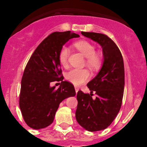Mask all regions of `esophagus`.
I'll return each instance as SVG.
<instances>
[{
	"label": "esophagus",
	"mask_w": 147,
	"mask_h": 147,
	"mask_svg": "<svg viewBox=\"0 0 147 147\" xmlns=\"http://www.w3.org/2000/svg\"><path fill=\"white\" fill-rule=\"evenodd\" d=\"M75 90H76V93H77V92L79 91V88H78L77 87H75Z\"/></svg>",
	"instance_id": "1"
}]
</instances>
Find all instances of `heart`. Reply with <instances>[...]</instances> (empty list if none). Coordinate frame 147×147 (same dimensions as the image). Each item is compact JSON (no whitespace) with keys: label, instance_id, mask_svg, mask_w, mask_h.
<instances>
[{"label":"heart","instance_id":"obj_1","mask_svg":"<svg viewBox=\"0 0 147 147\" xmlns=\"http://www.w3.org/2000/svg\"><path fill=\"white\" fill-rule=\"evenodd\" d=\"M74 46L87 58L86 65L91 71H97L101 67L102 59L98 54L96 53V48L91 42L87 40H80L74 43ZM70 50L66 46L61 49L59 54V61L62 66H67L69 57ZM90 74L86 69L74 68L66 74V79L74 85L79 86L87 81Z\"/></svg>","mask_w":147,"mask_h":147}]
</instances>
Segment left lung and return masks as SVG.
<instances>
[{
	"instance_id": "1",
	"label": "left lung",
	"mask_w": 147,
	"mask_h": 147,
	"mask_svg": "<svg viewBox=\"0 0 147 147\" xmlns=\"http://www.w3.org/2000/svg\"><path fill=\"white\" fill-rule=\"evenodd\" d=\"M81 33L98 42L103 52V64L99 72L87 85L91 93L79 90L76 95V121L86 130L95 132L109 127L120 110L124 89V60L117 45L107 35ZM93 91L97 95L96 99L92 98Z\"/></svg>"
}]
</instances>
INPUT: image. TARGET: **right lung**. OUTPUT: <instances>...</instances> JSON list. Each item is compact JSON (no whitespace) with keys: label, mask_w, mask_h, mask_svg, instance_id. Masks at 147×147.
<instances>
[{"label":"right lung","mask_w":147,"mask_h":147,"mask_svg":"<svg viewBox=\"0 0 147 147\" xmlns=\"http://www.w3.org/2000/svg\"><path fill=\"white\" fill-rule=\"evenodd\" d=\"M79 37L71 31L54 32L30 57L22 77L19 105L23 119L32 129H42L52 124L59 104L76 95L74 85L63 81L59 54L68 40ZM54 81L61 82L58 89L50 86Z\"/></svg>","instance_id":"right-lung-1"}]
</instances>
